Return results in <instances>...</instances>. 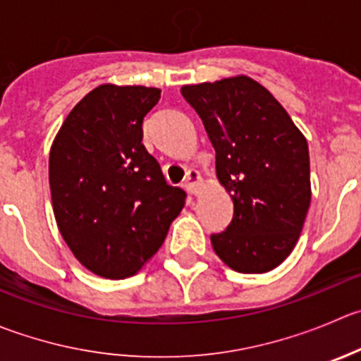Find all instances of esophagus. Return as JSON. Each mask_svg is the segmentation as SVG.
Here are the masks:
<instances>
[{"label": "esophagus", "instance_id": "1", "mask_svg": "<svg viewBox=\"0 0 361 361\" xmlns=\"http://www.w3.org/2000/svg\"><path fill=\"white\" fill-rule=\"evenodd\" d=\"M199 185H201V176H199L197 171L190 169V171H188V173H187V176H185L183 187L187 188V190L190 192V194H197Z\"/></svg>", "mask_w": 361, "mask_h": 361}]
</instances>
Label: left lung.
Here are the masks:
<instances>
[{
  "label": "left lung",
  "instance_id": "1",
  "mask_svg": "<svg viewBox=\"0 0 361 361\" xmlns=\"http://www.w3.org/2000/svg\"><path fill=\"white\" fill-rule=\"evenodd\" d=\"M215 148L234 204L215 254L240 274H266L293 252L310 206L309 145L288 111L247 75L181 87Z\"/></svg>",
  "mask_w": 361,
  "mask_h": 361
}]
</instances>
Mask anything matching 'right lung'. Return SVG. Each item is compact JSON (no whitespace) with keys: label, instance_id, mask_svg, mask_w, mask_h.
Here are the masks:
<instances>
[{"label":"right lung","instance_id":"1","mask_svg":"<svg viewBox=\"0 0 361 361\" xmlns=\"http://www.w3.org/2000/svg\"><path fill=\"white\" fill-rule=\"evenodd\" d=\"M159 87L102 84L66 116L51 146L49 185L63 240L104 279L137 274L185 206L142 145Z\"/></svg>","mask_w":361,"mask_h":361}]
</instances>
